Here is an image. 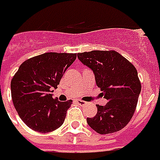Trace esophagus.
Wrapping results in <instances>:
<instances>
[{
	"instance_id": "obj_1",
	"label": "esophagus",
	"mask_w": 160,
	"mask_h": 160,
	"mask_svg": "<svg viewBox=\"0 0 160 160\" xmlns=\"http://www.w3.org/2000/svg\"><path fill=\"white\" fill-rule=\"evenodd\" d=\"M76 103L79 104V105H85V104H86V102H85V101H83V100H81V99H77Z\"/></svg>"
}]
</instances>
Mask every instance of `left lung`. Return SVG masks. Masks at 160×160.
Listing matches in <instances>:
<instances>
[{
    "label": "left lung",
    "mask_w": 160,
    "mask_h": 160,
    "mask_svg": "<svg viewBox=\"0 0 160 160\" xmlns=\"http://www.w3.org/2000/svg\"><path fill=\"white\" fill-rule=\"evenodd\" d=\"M78 59L94 73L106 106L97 105L98 112L87 122L100 134L121 130L130 121L138 103L141 84L134 66L115 51H91L77 54Z\"/></svg>",
    "instance_id": "left-lung-1"
}]
</instances>
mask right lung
I'll return each mask as SVG.
<instances>
[{"mask_svg": "<svg viewBox=\"0 0 160 160\" xmlns=\"http://www.w3.org/2000/svg\"><path fill=\"white\" fill-rule=\"evenodd\" d=\"M76 53H46L24 61L11 81V95L20 118L40 132L56 130L63 124L72 100L61 102L52 92Z\"/></svg>", "mask_w": 160, "mask_h": 160, "instance_id": "add662e5", "label": "right lung"}]
</instances>
